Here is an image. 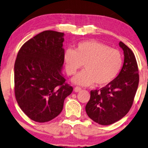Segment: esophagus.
<instances>
[{
	"instance_id": "esophagus-1",
	"label": "esophagus",
	"mask_w": 148,
	"mask_h": 148,
	"mask_svg": "<svg viewBox=\"0 0 148 148\" xmlns=\"http://www.w3.org/2000/svg\"><path fill=\"white\" fill-rule=\"evenodd\" d=\"M80 90H81V88L79 87H76L74 89V91H75V92H79Z\"/></svg>"
}]
</instances>
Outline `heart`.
<instances>
[{
    "mask_svg": "<svg viewBox=\"0 0 148 148\" xmlns=\"http://www.w3.org/2000/svg\"><path fill=\"white\" fill-rule=\"evenodd\" d=\"M63 60L69 76L74 75L84 64L85 70L72 79L73 83L82 86L94 83L98 86L108 85L117 77L123 64L119 50L94 40L79 42L75 50L67 49Z\"/></svg>",
    "mask_w": 148,
    "mask_h": 148,
    "instance_id": "obj_1",
    "label": "heart"
}]
</instances>
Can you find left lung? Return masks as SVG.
I'll return each mask as SVG.
<instances>
[{"instance_id": "8db88e82", "label": "left lung", "mask_w": 148, "mask_h": 148, "mask_svg": "<svg viewBox=\"0 0 148 148\" xmlns=\"http://www.w3.org/2000/svg\"><path fill=\"white\" fill-rule=\"evenodd\" d=\"M119 46L124 55L120 72L104 87L91 91L90 99L85 106L87 115L104 126L113 124L128 113L139 85V70L134 53L123 42H119Z\"/></svg>"}]
</instances>
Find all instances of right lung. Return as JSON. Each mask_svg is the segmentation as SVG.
Returning a JSON list of instances; mask_svg holds the SVG:
<instances>
[{
  "instance_id": "right-lung-1",
  "label": "right lung",
  "mask_w": 148,
  "mask_h": 148,
  "mask_svg": "<svg viewBox=\"0 0 148 148\" xmlns=\"http://www.w3.org/2000/svg\"><path fill=\"white\" fill-rule=\"evenodd\" d=\"M64 33L45 31L24 43L14 65L15 96L22 111L37 122L62 111L73 88L62 74Z\"/></svg>"
}]
</instances>
